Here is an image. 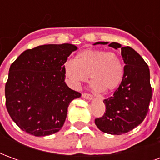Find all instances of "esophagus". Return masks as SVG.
<instances>
[{"instance_id": "1", "label": "esophagus", "mask_w": 160, "mask_h": 160, "mask_svg": "<svg viewBox=\"0 0 160 160\" xmlns=\"http://www.w3.org/2000/svg\"><path fill=\"white\" fill-rule=\"evenodd\" d=\"M82 97L85 98H87V99H92V98H93L92 94L87 93V92H83V93H82Z\"/></svg>"}]
</instances>
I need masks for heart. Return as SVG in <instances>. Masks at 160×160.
<instances>
[{
	"label": "heart",
	"instance_id": "heart-1",
	"mask_svg": "<svg viewBox=\"0 0 160 160\" xmlns=\"http://www.w3.org/2000/svg\"><path fill=\"white\" fill-rule=\"evenodd\" d=\"M63 70L75 88H79L90 75L94 89L104 92L117 89L124 73L123 64L117 53L94 49L81 50L75 61L67 60Z\"/></svg>",
	"mask_w": 160,
	"mask_h": 160
}]
</instances>
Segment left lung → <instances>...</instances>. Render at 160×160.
<instances>
[{
    "label": "left lung",
    "instance_id": "8db88e82",
    "mask_svg": "<svg viewBox=\"0 0 160 160\" xmlns=\"http://www.w3.org/2000/svg\"><path fill=\"white\" fill-rule=\"evenodd\" d=\"M98 43L108 42H98L95 44ZM109 46L121 49L125 63L123 78L114 94L104 100L105 112L95 119V124L104 133L118 135L134 129L148 114L152 99L150 71L134 49L121 47L118 42H111Z\"/></svg>",
    "mask_w": 160,
    "mask_h": 160
}]
</instances>
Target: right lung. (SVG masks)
Instances as JSON below:
<instances>
[{"instance_id":"obj_1","label":"right lung","mask_w":160,"mask_h":160,"mask_svg":"<svg viewBox=\"0 0 160 160\" xmlns=\"http://www.w3.org/2000/svg\"><path fill=\"white\" fill-rule=\"evenodd\" d=\"M76 49L70 43L40 45L25 50L11 64L6 107L23 131L45 136L62 128L70 102L81 96L64 81L63 65Z\"/></svg>"}]
</instances>
